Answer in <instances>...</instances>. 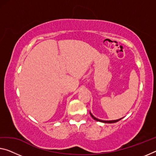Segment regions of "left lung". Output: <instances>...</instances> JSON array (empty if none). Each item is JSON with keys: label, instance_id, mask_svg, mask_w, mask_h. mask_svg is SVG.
<instances>
[{"label": "left lung", "instance_id": "8db88e82", "mask_svg": "<svg viewBox=\"0 0 156 156\" xmlns=\"http://www.w3.org/2000/svg\"><path fill=\"white\" fill-rule=\"evenodd\" d=\"M90 116H91V117L92 118L94 119V120H95V121H100V122H102V123H116V122H118V121H119L120 120H121L122 119V118L121 119H117V120H114V121H103V120H100V119H97V118H95V117L93 116V115L90 113Z\"/></svg>", "mask_w": 156, "mask_h": 156}]
</instances>
